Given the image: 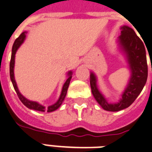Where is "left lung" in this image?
<instances>
[{
    "instance_id": "left-lung-1",
    "label": "left lung",
    "mask_w": 152,
    "mask_h": 152,
    "mask_svg": "<svg viewBox=\"0 0 152 152\" xmlns=\"http://www.w3.org/2000/svg\"><path fill=\"white\" fill-rule=\"evenodd\" d=\"M119 43L126 55L131 76L127 87L122 94L119 102L115 104L108 103L99 91L97 86V78L94 73L91 72L90 83L91 91L97 103L102 108L109 112H118L128 108L136 100L144 88L148 79V64L146 50L142 40L132 28L126 26L121 27V35Z\"/></svg>"
}]
</instances>
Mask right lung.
Here are the masks:
<instances>
[{
    "instance_id": "right-lung-1",
    "label": "right lung",
    "mask_w": 152,
    "mask_h": 152,
    "mask_svg": "<svg viewBox=\"0 0 152 152\" xmlns=\"http://www.w3.org/2000/svg\"><path fill=\"white\" fill-rule=\"evenodd\" d=\"M26 32H23L22 34H21L19 37H18L17 39L15 40V41L14 42V44H13V47H12V57H11V61H10V78L12 80V84H13V87H14L15 91H16V94L18 95V98L20 99V101L23 102V104L25 106H26L27 108H29V109H33V110L39 111V112H51L55 111L56 109L61 106V104H62L64 99H65V96H66V94H67L68 88H69V86L70 80L72 79V71H69L68 72V79L66 80L65 83H64L63 87H62V90H61V95L59 97L58 100L57 101L56 103H55L52 105L48 106V108H45L44 106L41 105L39 103L36 102H32V101H29V100L26 99L24 96H23L21 94V93L18 91V87H17V84H16L15 80V76H14V66H15V53L17 51V50L18 49V48L20 47V45L23 43L25 38H26Z\"/></svg>"
}]
</instances>
